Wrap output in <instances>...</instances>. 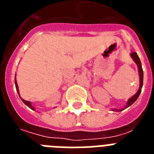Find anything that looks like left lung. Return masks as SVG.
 Instances as JSON below:
<instances>
[{
  "mask_svg": "<svg viewBox=\"0 0 154 154\" xmlns=\"http://www.w3.org/2000/svg\"><path fill=\"white\" fill-rule=\"evenodd\" d=\"M131 55L132 58L133 59V61L135 62V63L137 65V67H138V71H139V75H140V88H139L138 91L137 92V93L134 95L133 96H132L130 99H128L127 103H126V106L125 107L122 109H112V111H116V112H120V111H123V109H126L127 107L130 106L132 104H133L134 102L138 99L139 96H140V94L141 92V89H142L143 87V69H142V65H141V62L140 59L139 58V56L137 55V54L136 52H132L130 54Z\"/></svg>",
  "mask_w": 154,
  "mask_h": 154,
  "instance_id": "obj_1",
  "label": "left lung"
}]
</instances>
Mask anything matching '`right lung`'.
<instances>
[{"label":"right lung","instance_id":"add662e5","mask_svg":"<svg viewBox=\"0 0 154 154\" xmlns=\"http://www.w3.org/2000/svg\"><path fill=\"white\" fill-rule=\"evenodd\" d=\"M14 82H15V87H16V90H17V93H18V95H19V96H20V93H19V89H18V86H17V80H16V76H15V79H14ZM20 98H21V100H22V102H23V103H24V104L26 105L27 106H28V107H29L30 109H32V110H35V108H34V106H32V105H31V102H29V101H27V100H24V99H23L21 97V96H20Z\"/></svg>","mask_w":154,"mask_h":154}]
</instances>
